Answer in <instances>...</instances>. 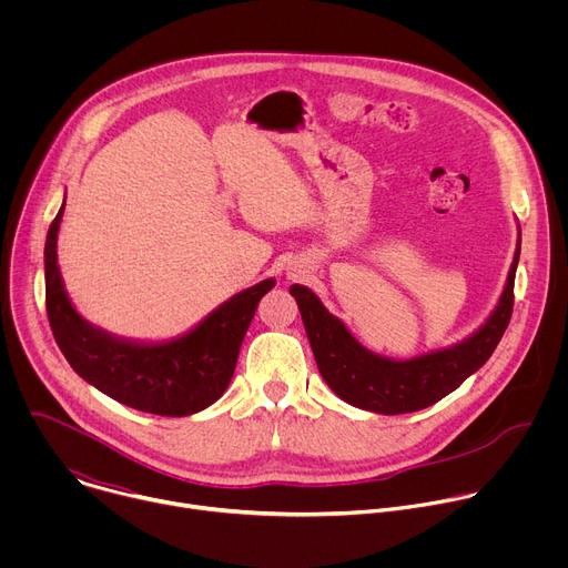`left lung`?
I'll use <instances>...</instances> for the list:
<instances>
[{
  "mask_svg": "<svg viewBox=\"0 0 568 568\" xmlns=\"http://www.w3.org/2000/svg\"><path fill=\"white\" fill-rule=\"evenodd\" d=\"M519 252L521 229L504 292L490 316L463 342L412 359L368 351L310 287L294 283L290 294L296 298L321 377L344 402L364 412L395 416L432 407L488 362L501 342L513 314Z\"/></svg>",
  "mask_w": 568,
  "mask_h": 568,
  "instance_id": "obj_1",
  "label": "left lung"
}]
</instances>
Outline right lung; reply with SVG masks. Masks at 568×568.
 <instances>
[{
	"mask_svg": "<svg viewBox=\"0 0 568 568\" xmlns=\"http://www.w3.org/2000/svg\"><path fill=\"white\" fill-rule=\"evenodd\" d=\"M62 215L64 200L47 233L44 285L51 331L69 366L136 412L180 418L211 407L226 390L256 305L276 278L233 294L178 337L161 342L119 337L90 323L64 290L58 265Z\"/></svg>",
	"mask_w": 568,
	"mask_h": 568,
	"instance_id": "add662e5",
	"label": "right lung"
}]
</instances>
